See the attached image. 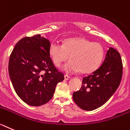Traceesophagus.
<instances>
[{
    "label": "esophagus",
    "mask_w": 130,
    "mask_h": 130,
    "mask_svg": "<svg viewBox=\"0 0 130 130\" xmlns=\"http://www.w3.org/2000/svg\"><path fill=\"white\" fill-rule=\"evenodd\" d=\"M64 78H65V80H68V79H69L70 78H71V77H70L69 76L65 74V75H64Z\"/></svg>",
    "instance_id": "esophagus-1"
}]
</instances>
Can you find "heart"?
<instances>
[{"label":"heart","mask_w":130,"mask_h":130,"mask_svg":"<svg viewBox=\"0 0 130 130\" xmlns=\"http://www.w3.org/2000/svg\"><path fill=\"white\" fill-rule=\"evenodd\" d=\"M48 53L55 65L59 67L69 59L63 69L69 73L79 71L82 73H91L101 63L104 57V48L100 43L91 42L82 37H74L65 41L63 45L52 42Z\"/></svg>","instance_id":"1"}]
</instances>
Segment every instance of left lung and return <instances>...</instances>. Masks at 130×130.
I'll use <instances>...</instances> for the list:
<instances>
[{"instance_id":"8db88e82","label":"left lung","mask_w":130,"mask_h":130,"mask_svg":"<svg viewBox=\"0 0 130 130\" xmlns=\"http://www.w3.org/2000/svg\"><path fill=\"white\" fill-rule=\"evenodd\" d=\"M122 76V63L120 54L109 47L100 67L83 78L80 89L73 93L74 101L84 110L99 108L115 93Z\"/></svg>"}]
</instances>
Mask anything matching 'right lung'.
<instances>
[{"mask_svg":"<svg viewBox=\"0 0 130 130\" xmlns=\"http://www.w3.org/2000/svg\"><path fill=\"white\" fill-rule=\"evenodd\" d=\"M51 42L40 34L17 42L9 60L11 84L20 99L31 106L51 100L63 74L55 68L48 53Z\"/></svg>","mask_w":130,"mask_h":130,"instance_id":"1","label":"right lung"}]
</instances>
